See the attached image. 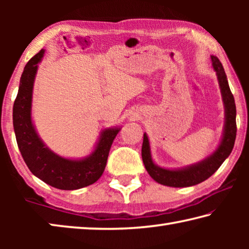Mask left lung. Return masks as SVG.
<instances>
[{"instance_id": "obj_1", "label": "left lung", "mask_w": 249, "mask_h": 249, "mask_svg": "<svg viewBox=\"0 0 249 249\" xmlns=\"http://www.w3.org/2000/svg\"><path fill=\"white\" fill-rule=\"evenodd\" d=\"M212 66L216 72L218 84L221 88L223 103L225 107V125L220 145L212 155L202 161L181 169H165L156 165L150 154L149 141L146 133L144 134L142 146V158L149 176L158 183L174 188L191 187L203 182L215 172L224 160L229 157L234 147L236 138V107L234 96L231 94L224 68L215 56H211Z\"/></svg>"}]
</instances>
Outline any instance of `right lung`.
Returning <instances> with one entry per match:
<instances>
[{
  "label": "right lung",
  "mask_w": 249,
  "mask_h": 249,
  "mask_svg": "<svg viewBox=\"0 0 249 249\" xmlns=\"http://www.w3.org/2000/svg\"><path fill=\"white\" fill-rule=\"evenodd\" d=\"M45 50L41 49L25 66L18 93L13 107V125L16 142L28 169L34 176L60 190H77L100 179L107 166L109 148L120 128L101 133L95 149L83 159H68L54 154L37 134L32 122V99L37 64Z\"/></svg>",
  "instance_id": "1"
}]
</instances>
